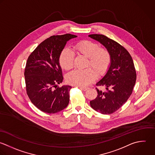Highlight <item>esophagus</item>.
<instances>
[{
    "label": "esophagus",
    "instance_id": "obj_1",
    "mask_svg": "<svg viewBox=\"0 0 155 155\" xmlns=\"http://www.w3.org/2000/svg\"><path fill=\"white\" fill-rule=\"evenodd\" d=\"M80 89H81V90L84 91H86L88 90V89H89V87H81Z\"/></svg>",
    "mask_w": 155,
    "mask_h": 155
}]
</instances>
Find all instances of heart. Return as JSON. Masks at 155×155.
<instances>
[{"instance_id": "obj_1", "label": "heart", "mask_w": 155, "mask_h": 155, "mask_svg": "<svg viewBox=\"0 0 155 155\" xmlns=\"http://www.w3.org/2000/svg\"><path fill=\"white\" fill-rule=\"evenodd\" d=\"M72 52L77 55H82L88 58L86 67H91L83 70H75L66 77L67 82L72 85L83 87L93 81L97 75L101 76L106 73L111 63V55L109 51L101 47L96 42L87 40H81L72 47ZM61 67L69 71L74 67V55L68 49H63L59 57Z\"/></svg>"}]
</instances>
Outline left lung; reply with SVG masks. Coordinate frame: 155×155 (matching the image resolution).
<instances>
[{"instance_id":"obj_1","label":"left lung","mask_w":155,"mask_h":155,"mask_svg":"<svg viewBox=\"0 0 155 155\" xmlns=\"http://www.w3.org/2000/svg\"><path fill=\"white\" fill-rule=\"evenodd\" d=\"M89 37L103 44L111 55V64L107 74L96 84L106 90L96 87L97 97L90 101L95 110L110 115L121 107L132 95L137 80L135 68L129 52L117 41L102 34H91Z\"/></svg>"}]
</instances>
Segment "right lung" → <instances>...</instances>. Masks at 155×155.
Returning <instances> with one entry per match:
<instances>
[{
    "mask_svg": "<svg viewBox=\"0 0 155 155\" xmlns=\"http://www.w3.org/2000/svg\"><path fill=\"white\" fill-rule=\"evenodd\" d=\"M77 35H52L43 41L28 58L25 79L26 94L31 103L41 111L55 114L69 102L70 86L59 87L63 81L60 55L67 41Z\"/></svg>",
    "mask_w": 155,
    "mask_h": 155,
    "instance_id": "1",
    "label": "right lung"
}]
</instances>
